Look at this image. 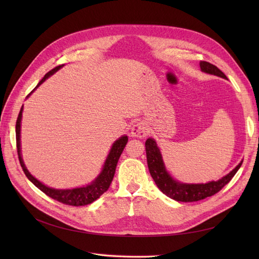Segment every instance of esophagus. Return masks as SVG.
<instances>
[{"label": "esophagus", "instance_id": "esophagus-1", "mask_svg": "<svg viewBox=\"0 0 259 259\" xmlns=\"http://www.w3.org/2000/svg\"><path fill=\"white\" fill-rule=\"evenodd\" d=\"M147 133H148L147 124L145 122L140 121V122H137V123H135L134 125H133L131 134H132L133 137L142 138V137H145L147 135Z\"/></svg>", "mask_w": 259, "mask_h": 259}]
</instances>
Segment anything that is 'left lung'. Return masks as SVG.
Instances as JSON below:
<instances>
[{
    "label": "left lung",
    "instance_id": "1",
    "mask_svg": "<svg viewBox=\"0 0 259 259\" xmlns=\"http://www.w3.org/2000/svg\"><path fill=\"white\" fill-rule=\"evenodd\" d=\"M200 68L202 72L213 74L228 80L223 71L207 61H200ZM145 145L149 171H150V175L152 176L155 185L168 198L179 202L200 201L207 197H211V195H214L218 191H221L230 182L232 177L236 175L243 162L241 161L229 174L216 180V182L211 180V182L206 184H186L178 182V180L174 179L169 175L165 165H164L160 148L156 145L153 138H148Z\"/></svg>",
    "mask_w": 259,
    "mask_h": 259
}]
</instances>
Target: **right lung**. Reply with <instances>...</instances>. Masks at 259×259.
<instances>
[{"instance_id":"add662e5","label":"right lung","mask_w":259,"mask_h":259,"mask_svg":"<svg viewBox=\"0 0 259 259\" xmlns=\"http://www.w3.org/2000/svg\"><path fill=\"white\" fill-rule=\"evenodd\" d=\"M64 66L65 65L57 66L56 68L52 69L50 72L46 73L43 79L35 86L34 90L27 96V98L38 88V86H40L43 82H45L46 79H49L51 75H53L55 72H57L58 70ZM22 111H23V107H21L20 109V112L18 114L17 122H16V144H17L18 158H19L20 165L23 169V173L26 174L28 179L36 188H38V189L43 191L46 195H49V197H51L52 199L64 203V204L72 205V206H84V205L91 204V203L96 201L101 194L105 193L109 189V187H110V184L112 182L114 173H115L117 161H119L124 148L127 144L128 138L126 135L121 136L119 139H116L113 143L110 149V152H109L107 159L105 161L103 169H101L100 174L94 179L91 184L82 186V187L72 188V189H55V188H51L49 186L44 185L43 183L40 182V180H37L34 176L31 175L30 171L27 169L25 163H23L22 156H21V146H20V127H21Z\"/></svg>"}]
</instances>
